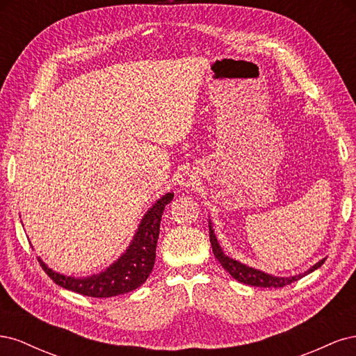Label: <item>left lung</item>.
I'll return each instance as SVG.
<instances>
[{"instance_id":"8db88e82","label":"left lung","mask_w":356,"mask_h":356,"mask_svg":"<svg viewBox=\"0 0 356 356\" xmlns=\"http://www.w3.org/2000/svg\"><path fill=\"white\" fill-rule=\"evenodd\" d=\"M209 239H211V246H212L213 255L221 263V266L224 267V270H227L236 279V281H239V282L246 284V285H252V286L281 288V286L289 285V284L298 281V279H301L303 276H306L307 273L316 270V268L321 267L322 264H324V261H325V260H321L314 267H310L309 270L306 273H303V275H297V276H291V277H279V276H272V275L263 273L260 270H255V268H252V267H248L245 264H241L239 261L233 260V258H229L227 255H224V252L221 251V248H220L217 239H215L211 224H209Z\"/></svg>"}]
</instances>
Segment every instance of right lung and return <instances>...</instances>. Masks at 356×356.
I'll use <instances>...</instances> for the list:
<instances>
[{"label":"right lung","mask_w":356,"mask_h":356,"mask_svg":"<svg viewBox=\"0 0 356 356\" xmlns=\"http://www.w3.org/2000/svg\"><path fill=\"white\" fill-rule=\"evenodd\" d=\"M172 199H174V195L168 193V195L157 200V203L145 213V217L139 224L134 242L129 246L126 254L122 255L120 260L114 263L110 268H106L105 272L90 277L75 279L53 272L51 268L38 260L42 270L49 275L56 285L88 297H114L136 289L147 281V277L154 267L160 220L165 207Z\"/></svg>","instance_id":"add662e5"}]
</instances>
